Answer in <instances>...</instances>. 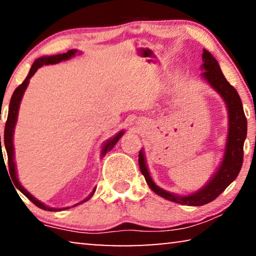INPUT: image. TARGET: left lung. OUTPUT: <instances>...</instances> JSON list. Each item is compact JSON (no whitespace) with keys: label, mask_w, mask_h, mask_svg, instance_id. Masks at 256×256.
<instances>
[{"label":"left lung","mask_w":256,"mask_h":256,"mask_svg":"<svg viewBox=\"0 0 256 256\" xmlns=\"http://www.w3.org/2000/svg\"><path fill=\"white\" fill-rule=\"evenodd\" d=\"M203 64L202 68H204L203 78L208 84L212 86L214 90H217L220 96L224 98L226 106L228 109V144H226L225 156L222 159V162L219 167L218 172H216L211 181L192 195L189 196H178L174 194L164 192L158 186L152 181L150 176L147 170L145 158H144L142 150L139 152V167L142 175L145 176V180L150 188L153 190L158 195L164 197V198L175 202V203L192 205V206H200V205L208 204L224 192L228 186L239 175V172L242 166L244 161V142L247 136V120L244 116L242 103H241L240 96L236 88L230 84V82L226 80L224 74L222 73L220 67L212 54L206 50H203Z\"/></svg>","instance_id":"8db88e82"}]
</instances>
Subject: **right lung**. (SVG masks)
Returning <instances> with one entry per match:
<instances>
[{
  "mask_svg": "<svg viewBox=\"0 0 256 256\" xmlns=\"http://www.w3.org/2000/svg\"><path fill=\"white\" fill-rule=\"evenodd\" d=\"M75 53H76V50H70V51H68L66 53H62V54H58V56H42V58H39L34 62L32 64L30 72H28V76L25 78V80L22 82V84L18 86L15 89V92H14L12 96V100H10V104H9V114H8V118H6V128H4V146H6V154H8V166H9V172H10V178L12 180H14V184L17 189L20 190L22 194H24L25 196L28 197V200H30L32 203L34 205H37L38 208H42V210H48V211H58V208H48L40 202L34 198V196L30 195L26 190H25L23 186H20V183L18 182V178H17V175H16V168H15V162H14V145H12V136H14V128H15V125H16V120H17V114H18V108H20V100L22 97H23V94L25 92V89H26L28 84V80H30L32 75H34L36 72H37L38 68H40L42 66H45V64H58L60 62V61L62 60H67L70 59V58L73 56ZM123 131L118 133L116 136H114L112 139H110L109 142H108L106 145L103 147V150H102V154H106L108 150H110L112 147L116 145L118 140L120 139V136H123ZM0 145H1V136H0ZM1 156H3V152H2V146H1ZM95 192V190H94ZM90 196H92V194ZM90 196L88 197L87 200H84V202L88 200L90 198ZM82 202V203H84ZM60 210V208H59Z\"/></svg>",
  "mask_w": 256,
  "mask_h": 256,
  "instance_id": "right-lung-1",
  "label": "right lung"
}]
</instances>
